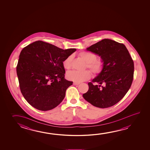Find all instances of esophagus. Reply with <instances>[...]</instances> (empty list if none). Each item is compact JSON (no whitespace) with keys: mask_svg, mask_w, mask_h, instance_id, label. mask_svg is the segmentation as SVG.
Wrapping results in <instances>:
<instances>
[{"mask_svg":"<svg viewBox=\"0 0 150 150\" xmlns=\"http://www.w3.org/2000/svg\"><path fill=\"white\" fill-rule=\"evenodd\" d=\"M79 84H80L79 83H76V82H74V83H73V85H75V86H76V85H79Z\"/></svg>","mask_w":150,"mask_h":150,"instance_id":"1","label":"esophagus"}]
</instances>
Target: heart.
I'll return each mask as SVG.
<instances>
[{
    "instance_id": "heart-1",
    "label": "heart",
    "mask_w": 150,
    "mask_h": 150,
    "mask_svg": "<svg viewBox=\"0 0 150 150\" xmlns=\"http://www.w3.org/2000/svg\"><path fill=\"white\" fill-rule=\"evenodd\" d=\"M80 57L86 63V67L91 69L95 75H98L103 71V62L100 59H96L95 54L89 52L82 51L79 54ZM72 57L69 56L63 62V65L65 69L71 68ZM91 72L85 70L83 71H70L67 74V77L71 81L81 83L88 80L91 77Z\"/></svg>"
}]
</instances>
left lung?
I'll return each instance as SVG.
<instances>
[{
    "instance_id": "left-lung-1",
    "label": "left lung",
    "mask_w": 150,
    "mask_h": 150,
    "mask_svg": "<svg viewBox=\"0 0 150 150\" xmlns=\"http://www.w3.org/2000/svg\"><path fill=\"white\" fill-rule=\"evenodd\" d=\"M86 50L100 57L103 69L88 83L89 89L83 97L96 107L106 108L118 103L132 83L134 63L125 45L105 39Z\"/></svg>"
}]
</instances>
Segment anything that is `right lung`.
Returning a JSON list of instances; mask_svg holds the SVG:
<instances>
[{"mask_svg": "<svg viewBox=\"0 0 150 150\" xmlns=\"http://www.w3.org/2000/svg\"><path fill=\"white\" fill-rule=\"evenodd\" d=\"M76 49L63 50L42 41L24 47L20 53L17 74L20 91L28 103L39 110L55 108L73 81L65 79L63 62Z\"/></svg>", "mask_w": 150, "mask_h": 150, "instance_id": "obj_1", "label": "right lung"}]
</instances>
